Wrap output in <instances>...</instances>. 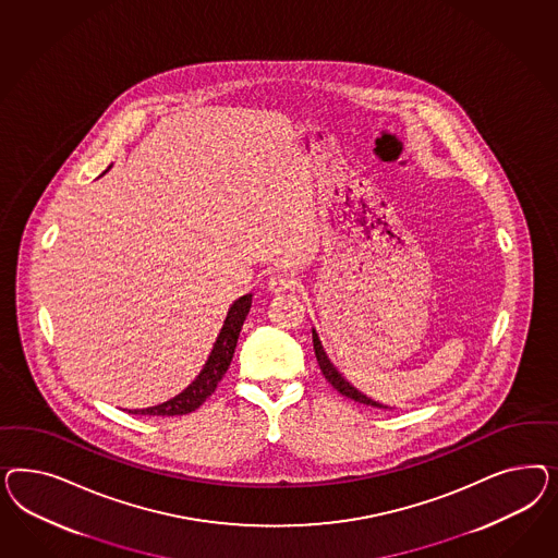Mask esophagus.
I'll use <instances>...</instances> for the list:
<instances>
[{
    "label": "esophagus",
    "mask_w": 558,
    "mask_h": 558,
    "mask_svg": "<svg viewBox=\"0 0 558 558\" xmlns=\"http://www.w3.org/2000/svg\"><path fill=\"white\" fill-rule=\"evenodd\" d=\"M296 284V278L287 270H278L271 274L270 278H268V288H270L271 292H287L290 288Z\"/></svg>",
    "instance_id": "obj_1"
}]
</instances>
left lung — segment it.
I'll return each instance as SVG.
<instances>
[{
    "mask_svg": "<svg viewBox=\"0 0 558 558\" xmlns=\"http://www.w3.org/2000/svg\"><path fill=\"white\" fill-rule=\"evenodd\" d=\"M313 348H315V355H317V362H319V368H322L323 376L327 378V383H329L333 389L341 392L343 397H348V399H354L357 403L378 407V409H390L389 405H383V403L374 401L371 397H366L364 392H360V390L355 389L352 383H348V380L341 376V372L333 366V362L329 360V355H327V352L323 350L322 339H319V333H317L315 329H313Z\"/></svg>",
    "mask_w": 558,
    "mask_h": 558,
    "instance_id": "left-lung-1",
    "label": "left lung"
}]
</instances>
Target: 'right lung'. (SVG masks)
<instances>
[{"label":"right lung","mask_w":558,"mask_h":558,"mask_svg":"<svg viewBox=\"0 0 558 558\" xmlns=\"http://www.w3.org/2000/svg\"><path fill=\"white\" fill-rule=\"evenodd\" d=\"M252 296L254 294H243L241 299H236L235 303L229 306V313H227L225 323L220 327V333L217 336L215 345H213V352L208 355L201 374L187 385L186 389L182 390L180 395H175L173 399L166 401V403L147 407V409H135V411H129V413L173 417V415L192 413V411H196L198 407L203 405L204 401L217 389L225 372L229 371V366H231V360L235 354L236 339H239L243 322L247 319V313L252 308Z\"/></svg>","instance_id":"right-lung-1"}]
</instances>
